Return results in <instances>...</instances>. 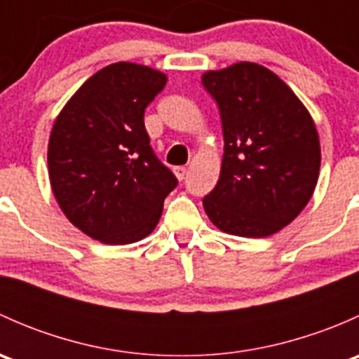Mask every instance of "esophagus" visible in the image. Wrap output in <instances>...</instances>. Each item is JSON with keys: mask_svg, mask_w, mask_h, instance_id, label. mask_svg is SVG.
I'll return each mask as SVG.
<instances>
[{"mask_svg": "<svg viewBox=\"0 0 359 359\" xmlns=\"http://www.w3.org/2000/svg\"><path fill=\"white\" fill-rule=\"evenodd\" d=\"M173 173H175L177 179H179V180H184V179H186L187 168H186V166H175V168H173Z\"/></svg>", "mask_w": 359, "mask_h": 359, "instance_id": "34e87169", "label": "esophagus"}]
</instances>
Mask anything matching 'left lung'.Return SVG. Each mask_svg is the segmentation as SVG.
Segmentation results:
<instances>
[{
  "label": "left lung",
  "mask_w": 359,
  "mask_h": 359,
  "mask_svg": "<svg viewBox=\"0 0 359 359\" xmlns=\"http://www.w3.org/2000/svg\"><path fill=\"white\" fill-rule=\"evenodd\" d=\"M222 119L220 177L203 198L224 233L266 238L292 222L311 200L321 149L309 111L273 71L253 62L201 78Z\"/></svg>",
  "instance_id": "8db88e82"
}]
</instances>
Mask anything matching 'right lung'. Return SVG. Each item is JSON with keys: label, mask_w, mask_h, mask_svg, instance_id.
Listing matches in <instances>:
<instances>
[{"label": "right lung", "mask_w": 359, "mask_h": 359, "mask_svg": "<svg viewBox=\"0 0 359 359\" xmlns=\"http://www.w3.org/2000/svg\"><path fill=\"white\" fill-rule=\"evenodd\" d=\"M166 76L116 62L86 79L57 116L48 175L60 210L85 234L128 245L153 233L177 177L149 146L144 111Z\"/></svg>", "instance_id": "1"}]
</instances>
